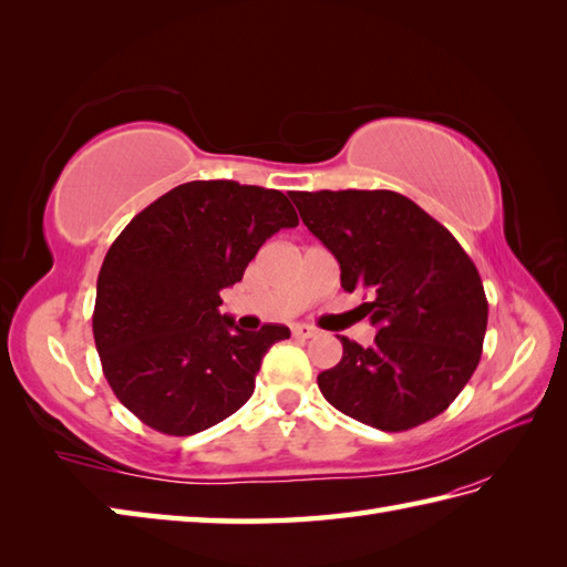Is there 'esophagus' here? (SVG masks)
Segmentation results:
<instances>
[{"instance_id":"1","label":"esophagus","mask_w":567,"mask_h":567,"mask_svg":"<svg viewBox=\"0 0 567 567\" xmlns=\"http://www.w3.org/2000/svg\"><path fill=\"white\" fill-rule=\"evenodd\" d=\"M319 331L315 327H309V323H297L292 327V336L295 339H311V336H317Z\"/></svg>"}]
</instances>
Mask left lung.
<instances>
[{"instance_id":"left-lung-1","label":"left lung","mask_w":567,"mask_h":567,"mask_svg":"<svg viewBox=\"0 0 567 567\" xmlns=\"http://www.w3.org/2000/svg\"><path fill=\"white\" fill-rule=\"evenodd\" d=\"M305 226L360 290L378 329L363 348L341 336V363L317 378L339 412L380 431H409L451 406L473 378L487 331L475 262L433 216L390 189L292 192Z\"/></svg>"}]
</instances>
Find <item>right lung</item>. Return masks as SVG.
<instances>
[{
    "label": "right lung",
    "mask_w": 567,
    "mask_h": 567,
    "mask_svg": "<svg viewBox=\"0 0 567 567\" xmlns=\"http://www.w3.org/2000/svg\"><path fill=\"white\" fill-rule=\"evenodd\" d=\"M299 219L282 192L195 179L116 236L97 277L92 331L116 400L167 436H192L244 406L282 323L240 331L221 317L258 248Z\"/></svg>",
    "instance_id": "1"
}]
</instances>
